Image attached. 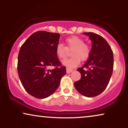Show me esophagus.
I'll return each instance as SVG.
<instances>
[{
	"label": "esophagus",
	"instance_id": "1",
	"mask_svg": "<svg viewBox=\"0 0 128 128\" xmlns=\"http://www.w3.org/2000/svg\"><path fill=\"white\" fill-rule=\"evenodd\" d=\"M73 71V69H69V68H66V73H70Z\"/></svg>",
	"mask_w": 128,
	"mask_h": 128
}]
</instances>
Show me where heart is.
<instances>
[{
	"label": "heart",
	"instance_id": "heart-1",
	"mask_svg": "<svg viewBox=\"0 0 128 128\" xmlns=\"http://www.w3.org/2000/svg\"><path fill=\"white\" fill-rule=\"evenodd\" d=\"M66 46L61 44H58L55 48V54L60 60H64L67 57L69 51H71L70 58L63 61L64 66L69 68H73L78 66L81 60L85 61L90 57L91 47L89 45L84 43L82 38L78 36H72L66 38L64 41Z\"/></svg>",
	"mask_w": 128,
	"mask_h": 128
}]
</instances>
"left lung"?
Returning a JSON list of instances; mask_svg holds the SVG:
<instances>
[{
	"mask_svg": "<svg viewBox=\"0 0 128 128\" xmlns=\"http://www.w3.org/2000/svg\"><path fill=\"white\" fill-rule=\"evenodd\" d=\"M84 34L88 36L92 42V51L84 66L77 69L81 74V78L74 85L82 95L92 97L104 92L109 83L113 72V52L102 36L93 32Z\"/></svg>",
	"mask_w": 128,
	"mask_h": 128,
	"instance_id": "obj_1",
	"label": "left lung"
}]
</instances>
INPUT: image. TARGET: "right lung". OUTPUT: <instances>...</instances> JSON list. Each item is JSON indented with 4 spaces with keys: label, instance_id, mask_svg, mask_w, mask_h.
I'll return each mask as SVG.
<instances>
[{
    "label": "right lung",
    "instance_id": "obj_1",
    "mask_svg": "<svg viewBox=\"0 0 128 128\" xmlns=\"http://www.w3.org/2000/svg\"><path fill=\"white\" fill-rule=\"evenodd\" d=\"M59 38L58 33L36 31L20 48L17 62L19 78L26 92L37 98H45L54 93L66 73L55 54ZM50 66L54 67L51 70Z\"/></svg>",
    "mask_w": 128,
    "mask_h": 128
}]
</instances>
